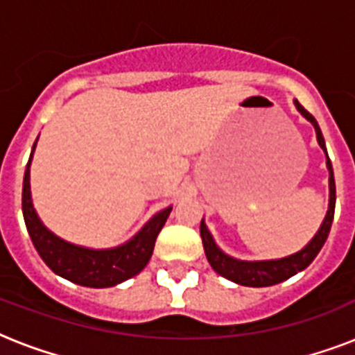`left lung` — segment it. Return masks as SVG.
Returning a JSON list of instances; mask_svg holds the SVG:
<instances>
[{"label":"left lung","mask_w":355,"mask_h":355,"mask_svg":"<svg viewBox=\"0 0 355 355\" xmlns=\"http://www.w3.org/2000/svg\"><path fill=\"white\" fill-rule=\"evenodd\" d=\"M295 105H297V108L300 110L304 118L311 121V125L315 127V132H317L319 145L326 150L324 138H322V132H320L319 123L315 121L313 116L300 103L295 101ZM326 156H328V153H326ZM326 164H328V169H330V210H328V216H326L324 223H322V227L317 232V236L300 252L287 256L284 259H270V261H239V259H234L227 256V254H223L217 248L216 243H214V239H211L205 221L200 223V237H202V245H205L206 258H208V261H210V265L214 267L217 275L225 276V278L236 282L239 286L267 287L291 278L293 275L304 270L313 261L315 256L320 252V248H322V245L328 239L331 221H334V214H336V180H334V169H331L330 158L326 160Z\"/></svg>","instance_id":"left-lung-1"}]
</instances>
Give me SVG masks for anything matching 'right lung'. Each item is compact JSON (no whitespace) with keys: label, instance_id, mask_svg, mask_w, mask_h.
Masks as SVG:
<instances>
[{"label":"right lung","instance_id":"right-lung-1","mask_svg":"<svg viewBox=\"0 0 355 355\" xmlns=\"http://www.w3.org/2000/svg\"><path fill=\"white\" fill-rule=\"evenodd\" d=\"M36 145V144H35ZM33 145V150H35ZM33 156V153H31ZM31 164V158H29ZM29 164L25 169L24 193H21V210L31 241L40 254V258L53 272L66 280L86 287H112L116 284L132 278L149 263L155 248L156 237L166 225L171 208L162 210L150 219L138 236L118 248L110 250H90L75 247L53 236L36 216L31 202L29 188Z\"/></svg>","mask_w":355,"mask_h":355}]
</instances>
